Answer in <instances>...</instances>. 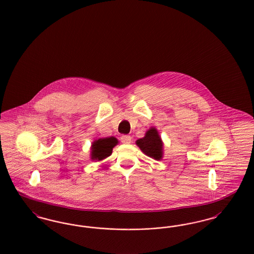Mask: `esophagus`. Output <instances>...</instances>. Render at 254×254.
I'll use <instances>...</instances> for the list:
<instances>
[{
	"instance_id": "34e87169",
	"label": "esophagus",
	"mask_w": 254,
	"mask_h": 254,
	"mask_svg": "<svg viewBox=\"0 0 254 254\" xmlns=\"http://www.w3.org/2000/svg\"><path fill=\"white\" fill-rule=\"evenodd\" d=\"M131 136L129 135H123L121 137V141L124 143V144H130L131 143Z\"/></svg>"
}]
</instances>
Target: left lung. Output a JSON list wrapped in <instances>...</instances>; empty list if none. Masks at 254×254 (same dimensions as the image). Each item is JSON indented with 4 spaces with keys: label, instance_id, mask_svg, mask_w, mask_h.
Here are the masks:
<instances>
[{
    "label": "left lung",
    "instance_id": "obj_1",
    "mask_svg": "<svg viewBox=\"0 0 254 254\" xmlns=\"http://www.w3.org/2000/svg\"><path fill=\"white\" fill-rule=\"evenodd\" d=\"M136 145L149 157L160 160L163 156V142L155 127H150L145 136L136 141Z\"/></svg>",
    "mask_w": 254,
    "mask_h": 254
}]
</instances>
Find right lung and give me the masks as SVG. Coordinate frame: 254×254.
Listing matches in <instances>:
<instances>
[{
  "instance_id": "1",
  "label": "right lung",
  "mask_w": 254,
  "mask_h": 254,
  "mask_svg": "<svg viewBox=\"0 0 254 254\" xmlns=\"http://www.w3.org/2000/svg\"><path fill=\"white\" fill-rule=\"evenodd\" d=\"M118 144L115 137L100 138L92 143L91 159L101 161L112 153V149Z\"/></svg>"
}]
</instances>
